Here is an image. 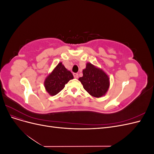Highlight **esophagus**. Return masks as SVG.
Returning a JSON list of instances; mask_svg holds the SVG:
<instances>
[{
  "instance_id": "obj_1",
  "label": "esophagus",
  "mask_w": 154,
  "mask_h": 154,
  "mask_svg": "<svg viewBox=\"0 0 154 154\" xmlns=\"http://www.w3.org/2000/svg\"><path fill=\"white\" fill-rule=\"evenodd\" d=\"M73 76L75 78H78V74L77 73H73Z\"/></svg>"
}]
</instances>
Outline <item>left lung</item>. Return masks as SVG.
Instances as JSON below:
<instances>
[{"mask_svg": "<svg viewBox=\"0 0 154 154\" xmlns=\"http://www.w3.org/2000/svg\"><path fill=\"white\" fill-rule=\"evenodd\" d=\"M84 89L90 95L100 97L104 96L110 86L109 78L103 70L91 63L83 70V76L79 78Z\"/></svg>", "mask_w": 154, "mask_h": 154, "instance_id": "1", "label": "left lung"}]
</instances>
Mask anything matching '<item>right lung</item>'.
<instances>
[{
	"mask_svg": "<svg viewBox=\"0 0 154 154\" xmlns=\"http://www.w3.org/2000/svg\"><path fill=\"white\" fill-rule=\"evenodd\" d=\"M73 78L72 74L60 62L45 78L44 81L45 90L51 96L57 94Z\"/></svg>",
	"mask_w": 154,
	"mask_h": 154,
	"instance_id": "add662e5",
	"label": "right lung"
}]
</instances>
